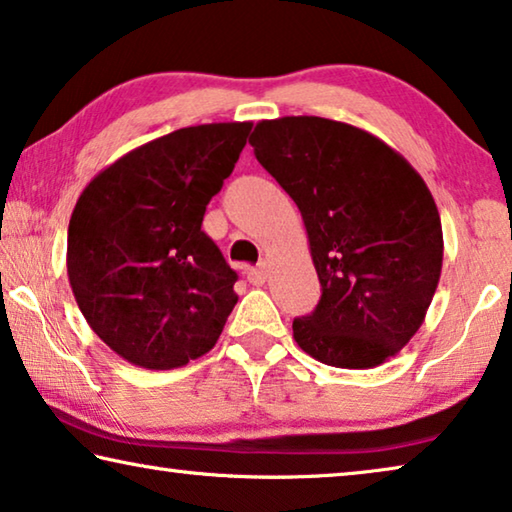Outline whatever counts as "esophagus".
<instances>
[{"label":"esophagus","instance_id":"obj_1","mask_svg":"<svg viewBox=\"0 0 512 512\" xmlns=\"http://www.w3.org/2000/svg\"><path fill=\"white\" fill-rule=\"evenodd\" d=\"M266 275H269V266H266V262H262L253 266V269H248V282L255 287H262L266 282Z\"/></svg>","mask_w":512,"mask_h":512}]
</instances>
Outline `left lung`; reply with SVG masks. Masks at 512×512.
<instances>
[{"instance_id": "left-lung-1", "label": "left lung", "mask_w": 512, "mask_h": 512, "mask_svg": "<svg viewBox=\"0 0 512 512\" xmlns=\"http://www.w3.org/2000/svg\"><path fill=\"white\" fill-rule=\"evenodd\" d=\"M255 157L303 216L321 300L294 319L307 355L339 369L394 358L421 328L442 273L440 212L421 175L360 127L262 120Z\"/></svg>"}]
</instances>
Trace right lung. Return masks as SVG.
Wrapping results in <instances>:
<instances>
[{"mask_svg":"<svg viewBox=\"0 0 512 512\" xmlns=\"http://www.w3.org/2000/svg\"><path fill=\"white\" fill-rule=\"evenodd\" d=\"M253 123L177 129L113 161L68 225L81 314L120 358L177 369L209 353L237 305V273L200 230Z\"/></svg>","mask_w":512,"mask_h":512,"instance_id":"obj_1","label":"right lung"}]
</instances>
